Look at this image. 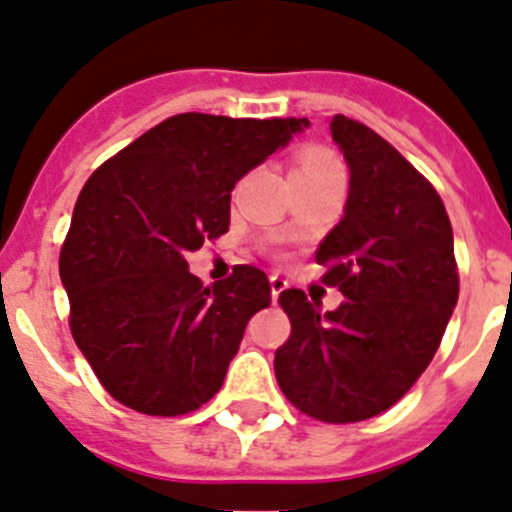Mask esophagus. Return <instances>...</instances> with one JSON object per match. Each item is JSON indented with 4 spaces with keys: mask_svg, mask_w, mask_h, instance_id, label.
<instances>
[{
    "mask_svg": "<svg viewBox=\"0 0 512 512\" xmlns=\"http://www.w3.org/2000/svg\"><path fill=\"white\" fill-rule=\"evenodd\" d=\"M283 291H286V281H283L281 275H270V296H273V301H278Z\"/></svg>",
    "mask_w": 512,
    "mask_h": 512,
    "instance_id": "esophagus-1",
    "label": "esophagus"
}]
</instances>
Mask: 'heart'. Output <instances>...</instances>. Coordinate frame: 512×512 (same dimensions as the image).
Masks as SVG:
<instances>
[{"instance_id":"b5f03b06","label":"heart","mask_w":512,"mask_h":512,"mask_svg":"<svg viewBox=\"0 0 512 512\" xmlns=\"http://www.w3.org/2000/svg\"><path fill=\"white\" fill-rule=\"evenodd\" d=\"M330 172H342V164L332 151L319 149V146H309L299 154L296 164H293V175H330Z\"/></svg>"}]
</instances>
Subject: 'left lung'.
I'll return each mask as SVG.
<instances>
[{
	"label": "left lung",
	"instance_id": "obj_1",
	"mask_svg": "<svg viewBox=\"0 0 512 512\" xmlns=\"http://www.w3.org/2000/svg\"><path fill=\"white\" fill-rule=\"evenodd\" d=\"M330 133L350 185L317 262L345 301L322 311L299 288L281 293L291 337L275 350V379L306 415L358 422L397 404L433 361L459 301V273L433 185L363 123L335 115Z\"/></svg>",
	"mask_w": 512,
	"mask_h": 512
}]
</instances>
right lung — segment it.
<instances>
[{
	"instance_id": "obj_1",
	"label": "right lung",
	"mask_w": 512,
	"mask_h": 512,
	"mask_svg": "<svg viewBox=\"0 0 512 512\" xmlns=\"http://www.w3.org/2000/svg\"><path fill=\"white\" fill-rule=\"evenodd\" d=\"M306 126L172 115L84 182L59 273L71 335L110 397L175 417L221 389L244 327L270 304L268 275L242 265L203 288L185 257L229 231L234 185Z\"/></svg>"
}]
</instances>
